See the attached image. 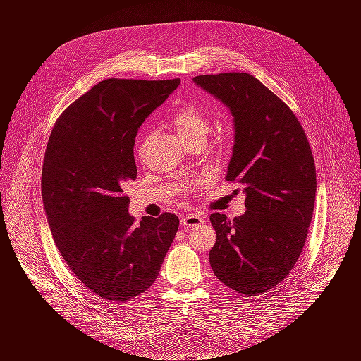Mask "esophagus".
Listing matches in <instances>:
<instances>
[{
  "mask_svg": "<svg viewBox=\"0 0 361 361\" xmlns=\"http://www.w3.org/2000/svg\"><path fill=\"white\" fill-rule=\"evenodd\" d=\"M204 218L200 215H193V214H187L181 218V225L185 226V228H192V226H197L203 224Z\"/></svg>",
  "mask_w": 361,
  "mask_h": 361,
  "instance_id": "34e87169",
  "label": "esophagus"
}]
</instances>
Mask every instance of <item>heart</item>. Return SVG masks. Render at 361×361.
<instances>
[{
	"label": "heart",
	"instance_id": "b5f03b06",
	"mask_svg": "<svg viewBox=\"0 0 361 361\" xmlns=\"http://www.w3.org/2000/svg\"><path fill=\"white\" fill-rule=\"evenodd\" d=\"M171 126L176 130L178 137L187 143L195 139L203 137L211 130V118L207 112L197 105H185L177 109L171 117ZM145 145L139 147V155H143Z\"/></svg>",
	"mask_w": 361,
	"mask_h": 361
}]
</instances>
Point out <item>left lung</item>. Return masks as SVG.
Returning <instances> with one entry per match:
<instances>
[{
  "instance_id": "obj_1",
  "label": "left lung",
  "mask_w": 361,
  "mask_h": 361,
  "mask_svg": "<svg viewBox=\"0 0 361 361\" xmlns=\"http://www.w3.org/2000/svg\"><path fill=\"white\" fill-rule=\"evenodd\" d=\"M230 108L235 143L226 180L243 185L245 211L212 214L209 262L234 291L259 295L294 268L306 243L316 196V166L306 133L290 106L247 73L193 79Z\"/></svg>"
}]
</instances>
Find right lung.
<instances>
[{
	"label": "right lung",
	"instance_id": "1",
	"mask_svg": "<svg viewBox=\"0 0 361 361\" xmlns=\"http://www.w3.org/2000/svg\"><path fill=\"white\" fill-rule=\"evenodd\" d=\"M180 79H106L55 121L42 166V199L52 238L70 271L106 301H128L158 278L178 230L174 214H128L123 187L136 180L139 127Z\"/></svg>",
	"mask_w": 361,
	"mask_h": 361
}]
</instances>
